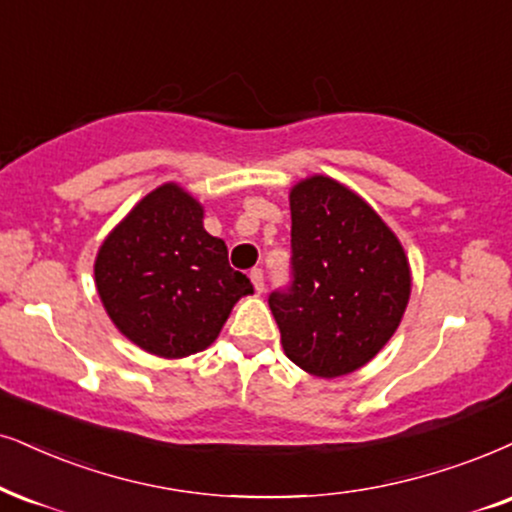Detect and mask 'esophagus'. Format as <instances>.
<instances>
[{
  "label": "esophagus",
  "instance_id": "obj_1",
  "mask_svg": "<svg viewBox=\"0 0 512 512\" xmlns=\"http://www.w3.org/2000/svg\"><path fill=\"white\" fill-rule=\"evenodd\" d=\"M250 281H252V286H255L257 293H264V271L262 269H252Z\"/></svg>",
  "mask_w": 512,
  "mask_h": 512
}]
</instances>
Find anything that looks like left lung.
<instances>
[{
	"label": "left lung",
	"mask_w": 512,
	"mask_h": 512,
	"mask_svg": "<svg viewBox=\"0 0 512 512\" xmlns=\"http://www.w3.org/2000/svg\"><path fill=\"white\" fill-rule=\"evenodd\" d=\"M290 219V283L269 295L283 349L319 378L357 371L404 316V248L371 205L321 174L290 191Z\"/></svg>",
	"instance_id": "1"
}]
</instances>
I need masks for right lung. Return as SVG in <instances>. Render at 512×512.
I'll return each instance as SVG.
<instances>
[{
    "mask_svg": "<svg viewBox=\"0 0 512 512\" xmlns=\"http://www.w3.org/2000/svg\"><path fill=\"white\" fill-rule=\"evenodd\" d=\"M115 326L155 357L179 359L215 342L231 307L252 293L222 238L203 229V208L177 184L148 193L111 231L94 264Z\"/></svg>",
    "mask_w": 512,
    "mask_h": 512,
    "instance_id": "1",
    "label": "right lung"
}]
</instances>
